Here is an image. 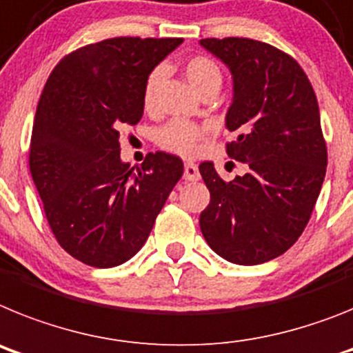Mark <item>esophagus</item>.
<instances>
[{
    "mask_svg": "<svg viewBox=\"0 0 353 353\" xmlns=\"http://www.w3.org/2000/svg\"><path fill=\"white\" fill-rule=\"evenodd\" d=\"M201 174H199V167L195 163L185 165V179L186 181H199Z\"/></svg>",
    "mask_w": 353,
    "mask_h": 353,
    "instance_id": "esophagus-1",
    "label": "esophagus"
}]
</instances>
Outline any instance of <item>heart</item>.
<instances>
[{"instance_id":"b5f03b06","label":"heart","mask_w":353,"mask_h":353,"mask_svg":"<svg viewBox=\"0 0 353 353\" xmlns=\"http://www.w3.org/2000/svg\"><path fill=\"white\" fill-rule=\"evenodd\" d=\"M185 74L190 85L197 92L213 87V85L216 87L222 85V70H220L219 63L206 54H195V57L188 58L185 62ZM161 78H163V70L159 67L152 69L147 74L142 88V104L145 110L154 108L156 90H158ZM204 139H206V133L201 125L185 121V119H174L161 125L156 133V142L161 149L183 156V158H192L197 154L199 145Z\"/></svg>"}]
</instances>
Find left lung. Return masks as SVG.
<instances>
[{
    "mask_svg": "<svg viewBox=\"0 0 353 353\" xmlns=\"http://www.w3.org/2000/svg\"><path fill=\"white\" fill-rule=\"evenodd\" d=\"M202 48L229 67L234 97L225 117L236 139L228 154L247 174L223 181L213 161L199 165L211 194L201 231L220 257L261 265L304 232L327 170L316 94L295 58L266 42L225 37Z\"/></svg>",
    "mask_w": 353,
    "mask_h": 353,
    "instance_id": "1",
    "label": "left lung"
}]
</instances>
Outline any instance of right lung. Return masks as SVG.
Here are the masks:
<instances>
[{"label":"right lung","mask_w":353,"mask_h":353,"mask_svg":"<svg viewBox=\"0 0 353 353\" xmlns=\"http://www.w3.org/2000/svg\"><path fill=\"white\" fill-rule=\"evenodd\" d=\"M181 42L106 39L65 54L46 81L30 172L54 238L85 265L131 259L183 176L181 158L167 152H149L137 172L121 159V131L143 115L147 74Z\"/></svg>","instance_id":"add662e5"}]
</instances>
